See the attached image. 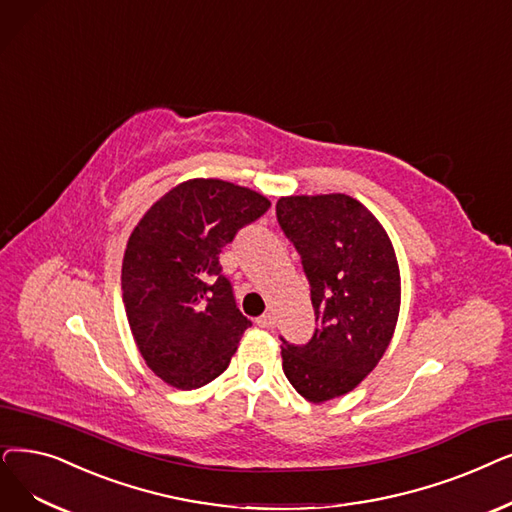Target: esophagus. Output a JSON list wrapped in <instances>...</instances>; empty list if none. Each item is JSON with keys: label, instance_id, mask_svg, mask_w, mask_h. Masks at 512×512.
<instances>
[{"label": "esophagus", "instance_id": "obj_1", "mask_svg": "<svg viewBox=\"0 0 512 512\" xmlns=\"http://www.w3.org/2000/svg\"><path fill=\"white\" fill-rule=\"evenodd\" d=\"M257 324H259L261 328H272V326H274V316H272V314H263V316L257 318Z\"/></svg>", "mask_w": 512, "mask_h": 512}]
</instances>
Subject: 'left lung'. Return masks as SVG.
<instances>
[{
    "label": "left lung",
    "mask_w": 512,
    "mask_h": 512,
    "mask_svg": "<svg viewBox=\"0 0 512 512\" xmlns=\"http://www.w3.org/2000/svg\"><path fill=\"white\" fill-rule=\"evenodd\" d=\"M276 217L301 255L318 322L307 345L282 339V370L322 404L353 391L385 355L402 303L399 265L381 221L347 194L282 196Z\"/></svg>",
    "instance_id": "8db88e82"
}]
</instances>
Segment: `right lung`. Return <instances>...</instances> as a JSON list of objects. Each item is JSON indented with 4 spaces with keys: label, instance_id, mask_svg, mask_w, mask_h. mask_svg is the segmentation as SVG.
Returning <instances> with one entry per match:
<instances>
[{
    "label": "right lung",
    "instance_id": "1",
    "mask_svg": "<svg viewBox=\"0 0 512 512\" xmlns=\"http://www.w3.org/2000/svg\"><path fill=\"white\" fill-rule=\"evenodd\" d=\"M268 209L251 188L194 177L133 228L121 270L125 314L144 362L167 385L198 389L228 368L251 320L236 307L219 253Z\"/></svg>",
    "mask_w": 512,
    "mask_h": 512
}]
</instances>
